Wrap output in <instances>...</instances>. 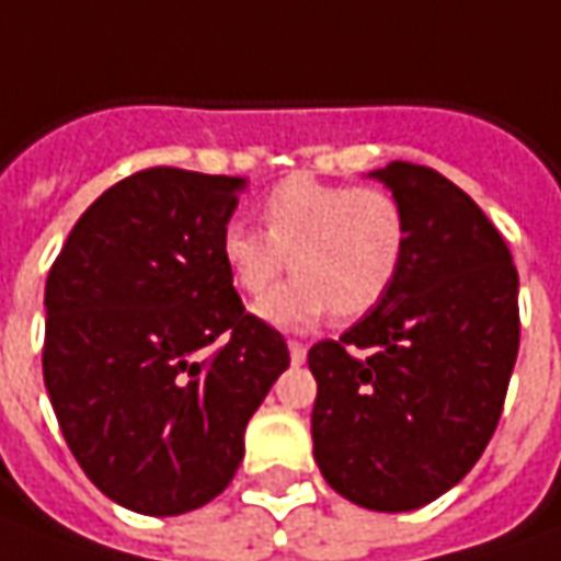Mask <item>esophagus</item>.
Masks as SVG:
<instances>
[{
  "label": "esophagus",
  "mask_w": 561,
  "mask_h": 561,
  "mask_svg": "<svg viewBox=\"0 0 561 561\" xmlns=\"http://www.w3.org/2000/svg\"><path fill=\"white\" fill-rule=\"evenodd\" d=\"M288 354H291V363H304V359H307V344L288 341Z\"/></svg>",
  "instance_id": "obj_1"
}]
</instances>
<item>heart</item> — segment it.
Listing matches in <instances>:
<instances>
[{
  "mask_svg": "<svg viewBox=\"0 0 561 561\" xmlns=\"http://www.w3.org/2000/svg\"><path fill=\"white\" fill-rule=\"evenodd\" d=\"M263 228L242 217L222 222L220 257L232 285L263 295L285 266L295 279L257 304L279 329H307L335 310L357 319L391 291L407 254V214L388 188L288 176L266 192Z\"/></svg>",
  "mask_w": 561,
  "mask_h": 561,
  "instance_id": "b5f03b06",
  "label": "heart"
}]
</instances>
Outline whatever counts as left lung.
Here are the masks:
<instances>
[{
  "label": "left lung",
  "mask_w": 561,
  "mask_h": 561,
  "mask_svg": "<svg viewBox=\"0 0 561 561\" xmlns=\"http://www.w3.org/2000/svg\"><path fill=\"white\" fill-rule=\"evenodd\" d=\"M407 214L391 291L319 341L313 456L363 510L410 512L459 484L496 432L518 357V273L484 210L432 167L369 173Z\"/></svg>",
  "instance_id": "left-lung-1"
}]
</instances>
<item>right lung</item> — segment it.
Listing matches in <instances>:
<instances>
[{
  "mask_svg": "<svg viewBox=\"0 0 561 561\" xmlns=\"http://www.w3.org/2000/svg\"><path fill=\"white\" fill-rule=\"evenodd\" d=\"M242 176L148 167L89 204L46 279L43 378L107 500L183 515L226 491L248 419L288 369L220 257Z\"/></svg>",
  "mask_w": 561,
  "mask_h": 561,
  "instance_id": "obj_1",
  "label": "right lung"
}]
</instances>
